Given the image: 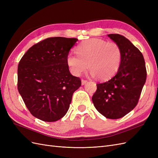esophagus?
I'll return each instance as SVG.
<instances>
[{
	"label": "esophagus",
	"instance_id": "obj_1",
	"mask_svg": "<svg viewBox=\"0 0 158 158\" xmlns=\"http://www.w3.org/2000/svg\"><path fill=\"white\" fill-rule=\"evenodd\" d=\"M87 82H88V80H82V85H85Z\"/></svg>",
	"mask_w": 158,
	"mask_h": 158
}]
</instances>
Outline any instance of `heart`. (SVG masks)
Wrapping results in <instances>:
<instances>
[{
    "instance_id": "heart-1",
    "label": "heart",
    "mask_w": 158,
    "mask_h": 158,
    "mask_svg": "<svg viewBox=\"0 0 158 158\" xmlns=\"http://www.w3.org/2000/svg\"><path fill=\"white\" fill-rule=\"evenodd\" d=\"M76 54L69 53L66 63L75 76L86 71L88 66L93 76L100 80L111 78L118 70L121 64L123 52L115 42L92 38L80 44L76 49Z\"/></svg>"
}]
</instances>
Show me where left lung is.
<instances>
[{
  "label": "left lung",
  "instance_id": "left-lung-1",
  "mask_svg": "<svg viewBox=\"0 0 158 158\" xmlns=\"http://www.w3.org/2000/svg\"><path fill=\"white\" fill-rule=\"evenodd\" d=\"M107 36L121 47V64L111 79L97 84L92 102L104 117L117 119L126 115L136 106L147 73L144 56L137 47L123 35Z\"/></svg>",
  "mask_w": 158,
  "mask_h": 158
}]
</instances>
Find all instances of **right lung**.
Instances as JSON below:
<instances>
[{
  "label": "right lung",
  "mask_w": 158,
  "mask_h": 158,
  "mask_svg": "<svg viewBox=\"0 0 158 158\" xmlns=\"http://www.w3.org/2000/svg\"><path fill=\"white\" fill-rule=\"evenodd\" d=\"M78 39L49 37L33 45L18 66V89L35 117L55 122L67 113L73 93L81 85L72 75L66 57Z\"/></svg>",
  "instance_id": "1"
}]
</instances>
